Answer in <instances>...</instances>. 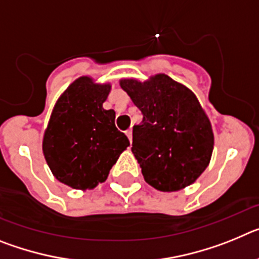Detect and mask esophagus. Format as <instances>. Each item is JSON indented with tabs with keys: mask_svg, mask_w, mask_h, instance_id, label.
Instances as JSON below:
<instances>
[{
	"mask_svg": "<svg viewBox=\"0 0 259 259\" xmlns=\"http://www.w3.org/2000/svg\"><path fill=\"white\" fill-rule=\"evenodd\" d=\"M125 135H127V136H128L130 141H132V130H131V128H128L127 131H125Z\"/></svg>",
	"mask_w": 259,
	"mask_h": 259,
	"instance_id": "obj_1",
	"label": "esophagus"
}]
</instances>
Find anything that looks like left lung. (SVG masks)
<instances>
[{
    "instance_id": "obj_1",
    "label": "left lung",
    "mask_w": 259,
    "mask_h": 259,
    "mask_svg": "<svg viewBox=\"0 0 259 259\" xmlns=\"http://www.w3.org/2000/svg\"><path fill=\"white\" fill-rule=\"evenodd\" d=\"M119 84L143 113V122L134 125L132 153L145 182L162 192L193 184L214 149L211 123L196 95L166 74Z\"/></svg>"
}]
</instances>
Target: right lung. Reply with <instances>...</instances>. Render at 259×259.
<instances>
[{
	"instance_id": "right-lung-1",
	"label": "right lung",
	"mask_w": 259,
	"mask_h": 259,
	"mask_svg": "<svg viewBox=\"0 0 259 259\" xmlns=\"http://www.w3.org/2000/svg\"><path fill=\"white\" fill-rule=\"evenodd\" d=\"M110 83L80 76L59 96L42 139V153L57 180L87 191L107 179L128 146L115 127V111L105 110Z\"/></svg>"
}]
</instances>
